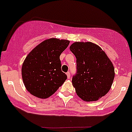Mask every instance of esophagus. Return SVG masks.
<instances>
[{
	"instance_id": "obj_1",
	"label": "esophagus",
	"mask_w": 132,
	"mask_h": 132,
	"mask_svg": "<svg viewBox=\"0 0 132 132\" xmlns=\"http://www.w3.org/2000/svg\"><path fill=\"white\" fill-rule=\"evenodd\" d=\"M66 75H67V77L68 79H70V77H71V76H70V72H67V73H66Z\"/></svg>"
}]
</instances>
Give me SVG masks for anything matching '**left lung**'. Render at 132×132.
Instances as JSON below:
<instances>
[{
  "mask_svg": "<svg viewBox=\"0 0 132 132\" xmlns=\"http://www.w3.org/2000/svg\"><path fill=\"white\" fill-rule=\"evenodd\" d=\"M76 57L77 72L72 85L77 96L86 102L96 101L108 93L114 68L105 53L92 42H75L70 47Z\"/></svg>",
  "mask_w": 132,
  "mask_h": 132,
  "instance_id": "1",
  "label": "left lung"
}]
</instances>
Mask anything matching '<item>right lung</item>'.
Wrapping results in <instances>:
<instances>
[{"label": "right lung", "mask_w": 132, "mask_h": 132, "mask_svg": "<svg viewBox=\"0 0 132 132\" xmlns=\"http://www.w3.org/2000/svg\"><path fill=\"white\" fill-rule=\"evenodd\" d=\"M70 41L50 38L32 50L23 63L22 78L30 94L42 99L49 98L62 85L67 76L61 70L60 55Z\"/></svg>", "instance_id": "right-lung-1"}]
</instances>
